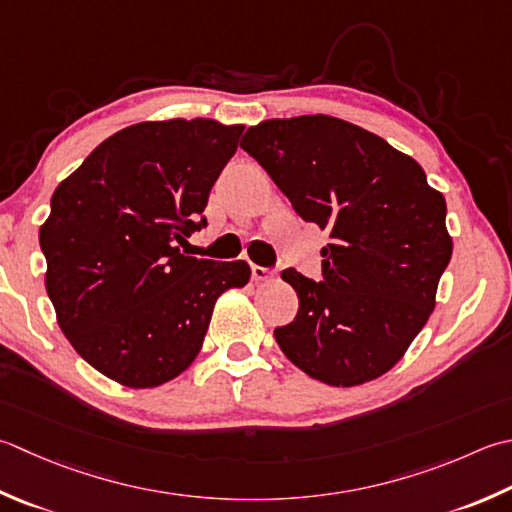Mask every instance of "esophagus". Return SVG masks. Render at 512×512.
Wrapping results in <instances>:
<instances>
[{
  "mask_svg": "<svg viewBox=\"0 0 512 512\" xmlns=\"http://www.w3.org/2000/svg\"><path fill=\"white\" fill-rule=\"evenodd\" d=\"M250 277L255 279V282H268V279H273L275 273L266 266H259V264H250Z\"/></svg>",
  "mask_w": 512,
  "mask_h": 512,
  "instance_id": "1",
  "label": "esophagus"
}]
</instances>
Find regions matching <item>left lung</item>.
Listing matches in <instances>:
<instances>
[{
  "label": "left lung",
  "instance_id": "left-lung-1",
  "mask_svg": "<svg viewBox=\"0 0 512 512\" xmlns=\"http://www.w3.org/2000/svg\"><path fill=\"white\" fill-rule=\"evenodd\" d=\"M304 222L328 230L322 282L295 268L293 322L275 328L284 355L330 386H357L393 368L435 308L453 255L446 199L424 168L344 119H268L242 137Z\"/></svg>",
  "mask_w": 512,
  "mask_h": 512
}]
</instances>
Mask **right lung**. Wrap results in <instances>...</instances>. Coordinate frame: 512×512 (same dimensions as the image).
Returning a JSON list of instances; mask_svg holds the SVG:
<instances>
[{
  "mask_svg": "<svg viewBox=\"0 0 512 512\" xmlns=\"http://www.w3.org/2000/svg\"><path fill=\"white\" fill-rule=\"evenodd\" d=\"M242 124L142 122L110 135L55 188L39 228L46 290L82 359L130 388L193 364L217 297L250 279L246 262L186 257L206 226L210 188Z\"/></svg>",
  "mask_w": 512,
  "mask_h": 512,
  "instance_id": "add662e5",
  "label": "right lung"
}]
</instances>
